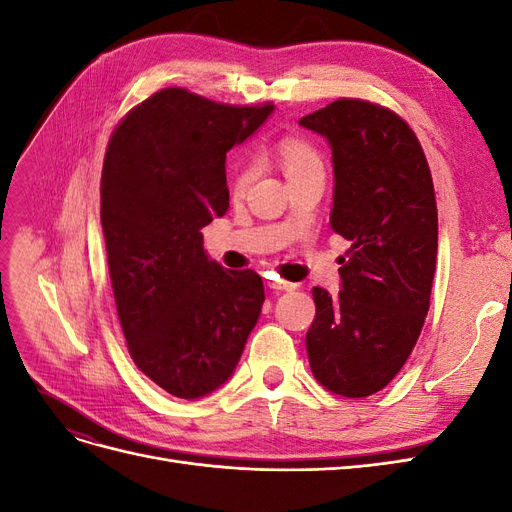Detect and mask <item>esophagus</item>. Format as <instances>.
I'll use <instances>...</instances> for the list:
<instances>
[{
    "instance_id": "1",
    "label": "esophagus",
    "mask_w": 512,
    "mask_h": 512,
    "mask_svg": "<svg viewBox=\"0 0 512 512\" xmlns=\"http://www.w3.org/2000/svg\"><path fill=\"white\" fill-rule=\"evenodd\" d=\"M269 284V288H273V290H294L297 286L294 284H290V282H284V280H280V277H271V280L267 282Z\"/></svg>"
}]
</instances>
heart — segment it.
<instances>
[{"label":"heart","instance_id":"1","mask_svg":"<svg viewBox=\"0 0 512 512\" xmlns=\"http://www.w3.org/2000/svg\"><path fill=\"white\" fill-rule=\"evenodd\" d=\"M277 158H280L288 177L301 173V170H305V168H312V166L320 164V158L314 151V147L301 141V138H284V141H280V145H277ZM254 175H256V162H252V160L241 162V166L235 173V179H232V190H235L237 194L245 192L247 185L252 183Z\"/></svg>","mask_w":512,"mask_h":512}]
</instances>
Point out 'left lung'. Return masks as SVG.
Instances as JSON below:
<instances>
[{
    "label": "left lung",
    "mask_w": 512,
    "mask_h": 512,
    "mask_svg": "<svg viewBox=\"0 0 512 512\" xmlns=\"http://www.w3.org/2000/svg\"><path fill=\"white\" fill-rule=\"evenodd\" d=\"M299 126L331 147V228L350 241L337 297L314 288L309 365L324 389L367 397L404 367L429 312L438 256L431 173L408 123L384 106L342 98Z\"/></svg>",
    "instance_id": "1"
}]
</instances>
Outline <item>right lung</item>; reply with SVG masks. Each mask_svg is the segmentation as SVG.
<instances>
[{
	"label": "right lung",
	"instance_id": "obj_1",
	"mask_svg": "<svg viewBox=\"0 0 512 512\" xmlns=\"http://www.w3.org/2000/svg\"><path fill=\"white\" fill-rule=\"evenodd\" d=\"M271 113L168 87L106 149L100 220L117 316L138 369L181 399L228 382L265 303L260 275L222 269L200 228L228 211L226 153Z\"/></svg>",
	"mask_w": 512,
	"mask_h": 512
}]
</instances>
